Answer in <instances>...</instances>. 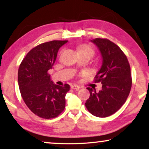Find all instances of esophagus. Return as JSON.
Instances as JSON below:
<instances>
[{"label": "esophagus", "mask_w": 149, "mask_h": 149, "mask_svg": "<svg viewBox=\"0 0 149 149\" xmlns=\"http://www.w3.org/2000/svg\"><path fill=\"white\" fill-rule=\"evenodd\" d=\"M70 87L73 89H77H77H79V88H80V86H79V85H77L76 84H73V85H71Z\"/></svg>", "instance_id": "34e87169"}]
</instances>
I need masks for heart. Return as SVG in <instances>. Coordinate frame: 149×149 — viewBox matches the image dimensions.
<instances>
[{"label": "heart", "instance_id": "heart-1", "mask_svg": "<svg viewBox=\"0 0 149 149\" xmlns=\"http://www.w3.org/2000/svg\"><path fill=\"white\" fill-rule=\"evenodd\" d=\"M83 49H86V50H89V51H91V52H93V51H92V49H91V48H89V47H81V49L80 50H83Z\"/></svg>", "mask_w": 149, "mask_h": 149}]
</instances>
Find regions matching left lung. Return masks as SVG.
<instances>
[{"label":"left lung","instance_id":"left-lung-1","mask_svg":"<svg viewBox=\"0 0 149 149\" xmlns=\"http://www.w3.org/2000/svg\"><path fill=\"white\" fill-rule=\"evenodd\" d=\"M102 62L95 78L101 82L102 89L87 87L90 93L85 102L89 113L98 117H107L116 113L125 102L132 87L130 66L127 57L117 45L106 38H94Z\"/></svg>","mask_w":149,"mask_h":149}]
</instances>
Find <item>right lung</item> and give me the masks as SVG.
I'll return each mask as SVG.
<instances>
[{"label": "right lung", "instance_id": "obj_1", "mask_svg": "<svg viewBox=\"0 0 149 149\" xmlns=\"http://www.w3.org/2000/svg\"><path fill=\"white\" fill-rule=\"evenodd\" d=\"M67 42L52 40L38 45L28 53L18 70V85L24 102L44 119L58 117L65 108L70 85L54 84L48 70L56 62L58 50Z\"/></svg>", "mask_w": 149, "mask_h": 149}]
</instances>
